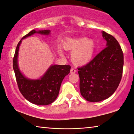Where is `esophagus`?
Instances as JSON below:
<instances>
[{"instance_id":"1","label":"esophagus","mask_w":134,"mask_h":134,"mask_svg":"<svg viewBox=\"0 0 134 134\" xmlns=\"http://www.w3.org/2000/svg\"><path fill=\"white\" fill-rule=\"evenodd\" d=\"M76 71V69H73V68H71V70H70V73H75Z\"/></svg>"}]
</instances>
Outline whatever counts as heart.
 Instances as JSON below:
<instances>
[{"instance_id":"b5f03b06","label":"heart","mask_w":134,"mask_h":134,"mask_svg":"<svg viewBox=\"0 0 134 134\" xmlns=\"http://www.w3.org/2000/svg\"><path fill=\"white\" fill-rule=\"evenodd\" d=\"M64 48L71 51V59L76 64L83 65L92 59L96 49L95 42L85 37H69L64 42ZM59 54L63 55L62 50L59 49Z\"/></svg>"}]
</instances>
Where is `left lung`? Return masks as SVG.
<instances>
[{"label":"left lung","instance_id":"left-lung-1","mask_svg":"<svg viewBox=\"0 0 134 134\" xmlns=\"http://www.w3.org/2000/svg\"><path fill=\"white\" fill-rule=\"evenodd\" d=\"M106 47L85 65L78 68L82 96L90 102H99L115 92L122 79L124 54L115 38L105 31Z\"/></svg>","mask_w":134,"mask_h":134}]
</instances>
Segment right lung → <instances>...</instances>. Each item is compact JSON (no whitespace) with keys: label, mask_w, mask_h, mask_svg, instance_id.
Listing matches in <instances>:
<instances>
[{"label":"right lung","mask_w":134,"mask_h":134,"mask_svg":"<svg viewBox=\"0 0 134 134\" xmlns=\"http://www.w3.org/2000/svg\"><path fill=\"white\" fill-rule=\"evenodd\" d=\"M49 30L36 31L33 30L24 36L16 46L13 58V69L19 90L27 100L36 105H46L53 103L58 97L64 78L70 71L69 65H51L39 79H30L23 75L19 69L18 56L19 48L22 40L39 33L49 35Z\"/></svg>","instance_id":"add662e5"}]
</instances>
